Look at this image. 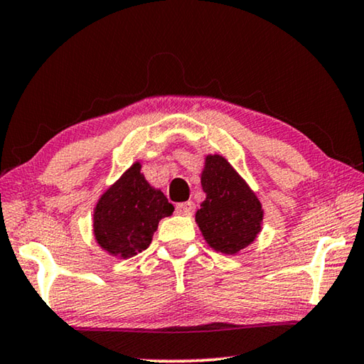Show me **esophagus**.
I'll return each instance as SVG.
<instances>
[{
	"label": "esophagus",
	"mask_w": 364,
	"mask_h": 364,
	"mask_svg": "<svg viewBox=\"0 0 364 364\" xmlns=\"http://www.w3.org/2000/svg\"><path fill=\"white\" fill-rule=\"evenodd\" d=\"M194 212H196L194 202H181V204L176 205V213H180V215H186V217H191Z\"/></svg>",
	"instance_id": "esophagus-1"
}]
</instances>
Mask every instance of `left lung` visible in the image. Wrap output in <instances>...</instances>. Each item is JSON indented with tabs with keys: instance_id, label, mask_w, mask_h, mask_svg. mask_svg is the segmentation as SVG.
Listing matches in <instances>:
<instances>
[{
	"instance_id": "1",
	"label": "left lung",
	"mask_w": 364,
	"mask_h": 364,
	"mask_svg": "<svg viewBox=\"0 0 364 364\" xmlns=\"http://www.w3.org/2000/svg\"><path fill=\"white\" fill-rule=\"evenodd\" d=\"M205 200L196 213L205 241L215 250L236 254L262 230L263 210L257 196L221 156H208L200 178Z\"/></svg>"
}]
</instances>
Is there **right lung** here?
<instances>
[{"instance_id": "obj_1", "label": "right lung", "mask_w": 364, "mask_h": 364, "mask_svg": "<svg viewBox=\"0 0 364 364\" xmlns=\"http://www.w3.org/2000/svg\"><path fill=\"white\" fill-rule=\"evenodd\" d=\"M162 191L154 189L134 164L101 196L95 208V236L110 255L130 258L149 247L159 221L173 213Z\"/></svg>"}]
</instances>
